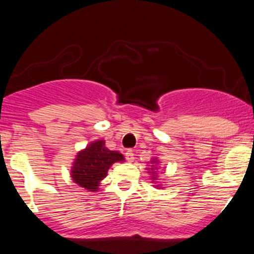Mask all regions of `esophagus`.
Instances as JSON below:
<instances>
[{
  "label": "esophagus",
  "mask_w": 254,
  "mask_h": 254,
  "mask_svg": "<svg viewBox=\"0 0 254 254\" xmlns=\"http://www.w3.org/2000/svg\"><path fill=\"white\" fill-rule=\"evenodd\" d=\"M125 157H127V162H133V159H135V156H133L132 150H127V153H125Z\"/></svg>",
  "instance_id": "1"
}]
</instances>
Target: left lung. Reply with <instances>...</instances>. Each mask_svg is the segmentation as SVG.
Masks as SVG:
<instances>
[{
	"mask_svg": "<svg viewBox=\"0 0 254 254\" xmlns=\"http://www.w3.org/2000/svg\"><path fill=\"white\" fill-rule=\"evenodd\" d=\"M160 160L157 159V157H151L150 160V165H148L149 167H147V171L148 173H149L150 176V179H151V183L154 184L153 186H155V189H162V183H159L157 180H159V176H157V171L160 170Z\"/></svg>",
	"mask_w": 254,
	"mask_h": 254,
	"instance_id": "left-lung-1",
	"label": "left lung"
}]
</instances>
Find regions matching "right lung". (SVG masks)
<instances>
[{"label": "right lung", "instance_id": "add662e5", "mask_svg": "<svg viewBox=\"0 0 254 254\" xmlns=\"http://www.w3.org/2000/svg\"><path fill=\"white\" fill-rule=\"evenodd\" d=\"M115 162H124L123 154L110 150L105 145L104 139H95L76 154L71 166L70 178L80 188L95 192Z\"/></svg>", "mask_w": 254, "mask_h": 254}]
</instances>
